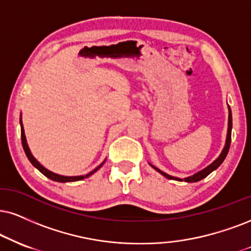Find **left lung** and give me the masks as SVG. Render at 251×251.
Wrapping results in <instances>:
<instances>
[{
    "label": "left lung",
    "instance_id": "1",
    "mask_svg": "<svg viewBox=\"0 0 251 251\" xmlns=\"http://www.w3.org/2000/svg\"><path fill=\"white\" fill-rule=\"evenodd\" d=\"M228 111H229V114H228V130H227V140H226V145H225L224 150H222V152L220 153V156H219L218 158H216L212 164H209V165L207 166V168H205L203 170H201V171H199V172H197L196 175L190 176V177H187V178L180 179V178H177V177H172V176L168 175V173L160 171L159 169L154 168V166L151 165V164H150V165L152 166V168L156 170V171H158L160 175H163L165 178L171 179V180H178V181L185 180L186 182H196V181L201 180V179L206 178L207 176L209 175V173H212L213 171H214V170H216V169L219 168V166L221 165L222 162H224L226 157H227L228 151H229L230 142H231V126H233V122H231V110H230V107L229 106H228Z\"/></svg>",
    "mask_w": 251,
    "mask_h": 251
}]
</instances>
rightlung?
Masks as SVG:
<instances>
[{
	"mask_svg": "<svg viewBox=\"0 0 251 251\" xmlns=\"http://www.w3.org/2000/svg\"><path fill=\"white\" fill-rule=\"evenodd\" d=\"M20 123H21V138H22V145H23V149H24V151H25V154H26L27 159L30 160L31 164H32V165L35 166L36 169H38L39 171L42 172L43 175L45 176V177L50 178L51 180L59 181V182H69V181H78V180H82V179L88 178L89 176H92V175H93V173L97 172L98 170L100 169L102 165H103V163H104V162L102 163V164H100V165H99L97 169L93 170L92 172L87 173V175H85V176H76V177H67V176H60V175H57V173H53V172L49 171L48 169H45L44 166H43L42 164H40V163L38 162V160H37V159L35 158V157L32 156V153H31V151H30V149H29V147H27L26 138H25V134H24L23 125H22V119H21V121H20Z\"/></svg>",
	"mask_w": 251,
	"mask_h": 251,
	"instance_id": "1",
	"label": "right lung"
}]
</instances>
